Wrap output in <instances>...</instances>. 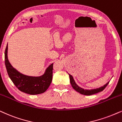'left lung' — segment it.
I'll use <instances>...</instances> for the list:
<instances>
[{
  "label": "left lung",
  "instance_id": "1",
  "mask_svg": "<svg viewBox=\"0 0 122 122\" xmlns=\"http://www.w3.org/2000/svg\"><path fill=\"white\" fill-rule=\"evenodd\" d=\"M68 75L69 76V79H70L71 84L72 85V87L76 91L80 93V94L82 95H91L101 92V91H102V90H104V88L107 87V85H108L109 82V81L107 82L105 85H104V86L100 87L99 88H94V89H90V90L84 89V88L81 87H80L77 85V83H76L75 81L74 80L73 77L72 75H71L70 74H68Z\"/></svg>",
  "mask_w": 122,
  "mask_h": 122
}]
</instances>
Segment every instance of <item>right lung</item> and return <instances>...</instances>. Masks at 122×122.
<instances>
[{"mask_svg": "<svg viewBox=\"0 0 122 122\" xmlns=\"http://www.w3.org/2000/svg\"><path fill=\"white\" fill-rule=\"evenodd\" d=\"M5 64L7 73L13 83L22 92L30 95L42 94L51 84L53 78L52 63L40 76H30L21 73L13 67L8 58V44L5 50Z\"/></svg>", "mask_w": 122, "mask_h": 122, "instance_id": "right-lung-1", "label": "right lung"}]
</instances>
